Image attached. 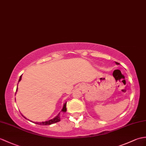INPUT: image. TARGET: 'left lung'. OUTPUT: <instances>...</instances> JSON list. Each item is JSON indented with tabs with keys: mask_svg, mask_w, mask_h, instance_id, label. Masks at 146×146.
Returning <instances> with one entry per match:
<instances>
[{
	"mask_svg": "<svg viewBox=\"0 0 146 146\" xmlns=\"http://www.w3.org/2000/svg\"><path fill=\"white\" fill-rule=\"evenodd\" d=\"M116 65H119V63H117V62H116Z\"/></svg>",
	"mask_w": 146,
	"mask_h": 146,
	"instance_id": "obj_1",
	"label": "left lung"
}]
</instances>
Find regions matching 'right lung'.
Segmentation results:
<instances>
[{
  "label": "right lung",
  "instance_id": "add662e5",
  "mask_svg": "<svg viewBox=\"0 0 146 146\" xmlns=\"http://www.w3.org/2000/svg\"><path fill=\"white\" fill-rule=\"evenodd\" d=\"M22 79V75L20 76V78H19V81H20V80H21ZM18 86V84H17ZM17 89H18V87L17 88V90H16V92L17 91ZM66 102L64 103L63 104V108L62 111H61V112H63V113H65V112L66 111ZM60 113L57 115L56 116H55L54 118H53L52 119H50V120H48V121H45V122H35V124H38V125H43V126H47V125H50V124H54V123H58V122L60 121ZM23 116V115H22ZM24 117L25 119H27V118ZM29 120V119H28Z\"/></svg>",
  "mask_w": 146,
  "mask_h": 146
}]
</instances>
